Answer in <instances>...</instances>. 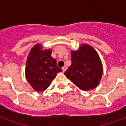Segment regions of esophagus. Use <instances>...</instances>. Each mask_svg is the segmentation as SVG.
Returning <instances> with one entry per match:
<instances>
[{
    "label": "esophagus",
    "mask_w": 126,
    "mask_h": 126,
    "mask_svg": "<svg viewBox=\"0 0 126 126\" xmlns=\"http://www.w3.org/2000/svg\"><path fill=\"white\" fill-rule=\"evenodd\" d=\"M62 70H63V72H65L66 70H67V67H66V66H64V67H62Z\"/></svg>",
    "instance_id": "esophagus-1"
}]
</instances>
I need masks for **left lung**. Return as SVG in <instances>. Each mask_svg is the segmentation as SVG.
<instances>
[{
  "label": "left lung",
  "instance_id": "obj_1",
  "mask_svg": "<svg viewBox=\"0 0 126 126\" xmlns=\"http://www.w3.org/2000/svg\"><path fill=\"white\" fill-rule=\"evenodd\" d=\"M71 65L64 74L76 86L84 91L96 88L99 84L103 67L99 56L89 45L82 44L71 53Z\"/></svg>",
  "mask_w": 126,
  "mask_h": 126
}]
</instances>
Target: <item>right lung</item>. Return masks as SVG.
<instances>
[{"label":"right lung","instance_id":"1","mask_svg":"<svg viewBox=\"0 0 126 126\" xmlns=\"http://www.w3.org/2000/svg\"><path fill=\"white\" fill-rule=\"evenodd\" d=\"M36 44L29 53L25 68L26 79L31 86L38 92L44 91L62 69L57 66L56 60L51 57L50 49L41 50Z\"/></svg>","mask_w":126,"mask_h":126}]
</instances>
